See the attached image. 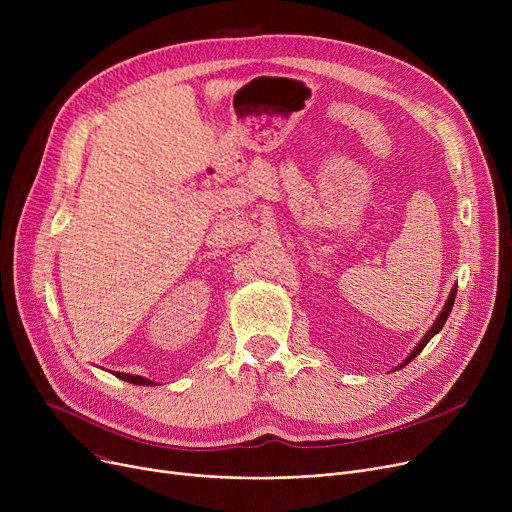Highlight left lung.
I'll return each instance as SVG.
<instances>
[{"label": "left lung", "mask_w": 512, "mask_h": 512, "mask_svg": "<svg viewBox=\"0 0 512 512\" xmlns=\"http://www.w3.org/2000/svg\"><path fill=\"white\" fill-rule=\"evenodd\" d=\"M454 297H456V286H454V288L450 290V297H448V301H446V305H444L442 313L438 315V319H436V324H434L432 328H429V330H427V334H425V336L421 338V342H419V344H417V346L413 348V353H411V355H409V357H407L405 361H402V363H400V365H398L396 369H400V367H405L407 363H411V361H413V359H415V357H417V355H419V353L423 351V346H425V344H427L429 340H432V338H434V336H436V334H438V332H440V330L444 328V324H446V319H448V315H450V311H452V305H454Z\"/></svg>", "instance_id": "obj_1"}]
</instances>
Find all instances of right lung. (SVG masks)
Masks as SVG:
<instances>
[{"instance_id":"1","label":"right lung","mask_w":512,"mask_h":512,"mask_svg":"<svg viewBox=\"0 0 512 512\" xmlns=\"http://www.w3.org/2000/svg\"><path fill=\"white\" fill-rule=\"evenodd\" d=\"M116 375L120 380H124V382H130V384H139V386H151L153 382L151 380H147V378H141V375H130V373H118L116 371Z\"/></svg>"}]
</instances>
